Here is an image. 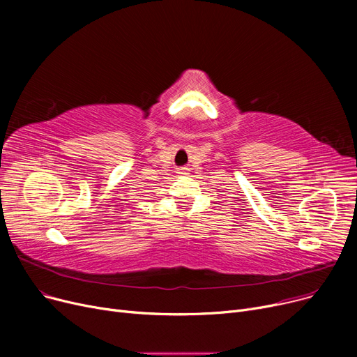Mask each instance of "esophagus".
I'll list each match as a JSON object with an SVG mask.
<instances>
[{"instance_id": "esophagus-1", "label": "esophagus", "mask_w": 357, "mask_h": 357, "mask_svg": "<svg viewBox=\"0 0 357 357\" xmlns=\"http://www.w3.org/2000/svg\"><path fill=\"white\" fill-rule=\"evenodd\" d=\"M179 175H188V169H185V167H182V169H179V172H178Z\"/></svg>"}]
</instances>
